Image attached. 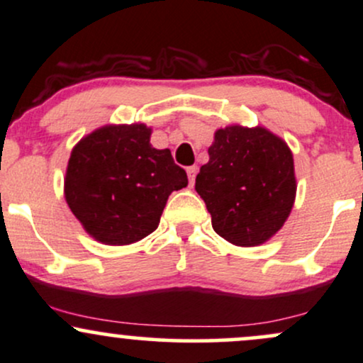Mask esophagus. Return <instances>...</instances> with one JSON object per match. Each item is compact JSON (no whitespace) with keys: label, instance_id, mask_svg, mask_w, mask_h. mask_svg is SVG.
Listing matches in <instances>:
<instances>
[{"label":"esophagus","instance_id":"obj_1","mask_svg":"<svg viewBox=\"0 0 363 363\" xmlns=\"http://www.w3.org/2000/svg\"><path fill=\"white\" fill-rule=\"evenodd\" d=\"M196 174H198V167H187V179H189V186H194Z\"/></svg>","mask_w":363,"mask_h":363}]
</instances>
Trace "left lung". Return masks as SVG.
Wrapping results in <instances>:
<instances>
[{
    "mask_svg": "<svg viewBox=\"0 0 363 363\" xmlns=\"http://www.w3.org/2000/svg\"><path fill=\"white\" fill-rule=\"evenodd\" d=\"M208 155L196 191L213 230L239 247L264 244L286 222L297 194L286 141L262 126L232 124L216 129Z\"/></svg>",
    "mask_w": 363,
    "mask_h": 363,
    "instance_id": "left-lung-1",
    "label": "left lung"
}]
</instances>
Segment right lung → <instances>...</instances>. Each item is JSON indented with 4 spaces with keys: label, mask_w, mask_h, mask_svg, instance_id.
<instances>
[{
    "label": "right lung",
    "mask_w": 363,
    "mask_h": 363,
    "mask_svg": "<svg viewBox=\"0 0 363 363\" xmlns=\"http://www.w3.org/2000/svg\"><path fill=\"white\" fill-rule=\"evenodd\" d=\"M143 123L106 124L78 141L65 176V199L90 237L128 245L152 234L172 191L187 186L170 150L150 143Z\"/></svg>",
    "instance_id": "add662e5"
}]
</instances>
